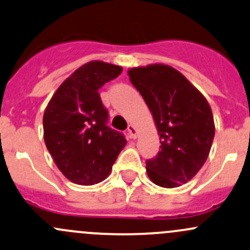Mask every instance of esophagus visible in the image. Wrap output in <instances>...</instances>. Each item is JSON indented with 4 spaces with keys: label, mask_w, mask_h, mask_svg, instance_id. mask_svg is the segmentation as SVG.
<instances>
[{
    "label": "esophagus",
    "mask_w": 250,
    "mask_h": 250,
    "mask_svg": "<svg viewBox=\"0 0 250 250\" xmlns=\"http://www.w3.org/2000/svg\"><path fill=\"white\" fill-rule=\"evenodd\" d=\"M128 135H129V138L132 139L138 138V130H136V128L134 127L133 125H128Z\"/></svg>",
    "instance_id": "34e87169"
}]
</instances>
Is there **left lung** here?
<instances>
[{
    "label": "left lung",
    "instance_id": "1",
    "mask_svg": "<svg viewBox=\"0 0 250 250\" xmlns=\"http://www.w3.org/2000/svg\"><path fill=\"white\" fill-rule=\"evenodd\" d=\"M130 81L151 110L160 151L146 160L154 185L176 188L190 181L208 157L214 138L211 106L175 68L149 64L128 70Z\"/></svg>",
    "mask_w": 250,
    "mask_h": 250
}]
</instances>
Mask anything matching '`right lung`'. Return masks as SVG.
Segmentation results:
<instances>
[{"label": "right lung", "instance_id": "add662e5", "mask_svg": "<svg viewBox=\"0 0 250 250\" xmlns=\"http://www.w3.org/2000/svg\"><path fill=\"white\" fill-rule=\"evenodd\" d=\"M122 67L91 61L78 68L57 88L44 111V141L55 164L73 183L92 186L109 176L127 144L107 125L109 114L98 90Z\"/></svg>", "mask_w": 250, "mask_h": 250}]
</instances>
